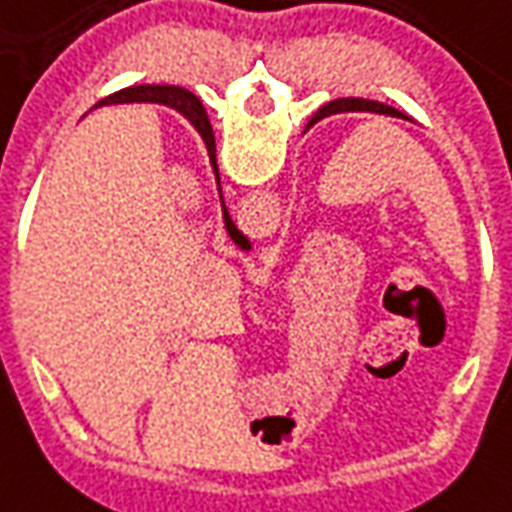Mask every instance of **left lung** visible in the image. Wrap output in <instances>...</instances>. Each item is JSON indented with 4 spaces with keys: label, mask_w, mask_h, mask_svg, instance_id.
Returning <instances> with one entry per match:
<instances>
[{
    "label": "left lung",
    "mask_w": 512,
    "mask_h": 512,
    "mask_svg": "<svg viewBox=\"0 0 512 512\" xmlns=\"http://www.w3.org/2000/svg\"><path fill=\"white\" fill-rule=\"evenodd\" d=\"M333 112H380V115H391V118H402L400 110H394V107H386V104H378V101H366V99H336L328 101L325 107L314 112V118L308 121V126H314L322 118H328Z\"/></svg>",
    "instance_id": "left-lung-1"
}]
</instances>
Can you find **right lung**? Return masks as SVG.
<instances>
[{"label":"right lung","mask_w":512,"mask_h":512,"mask_svg":"<svg viewBox=\"0 0 512 512\" xmlns=\"http://www.w3.org/2000/svg\"><path fill=\"white\" fill-rule=\"evenodd\" d=\"M123 101H159V104H168V107H173V110H179L187 121L198 129V134L204 137L206 143V151H209V159H212V168H215L217 173V162H215V132H212V123H209V118H206V110L204 104H201V99L198 96H192L190 90L184 88H165V85H137V88H126V90H118V93H112V96H107L104 101H99V104H123ZM220 181V179H217ZM223 215H226V228L228 234H231V239L237 242L239 248L248 250V239L242 237L237 231V226L231 223V217H228V212L223 209Z\"/></svg>","instance_id":"1"}]
</instances>
